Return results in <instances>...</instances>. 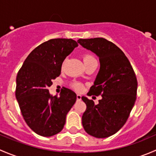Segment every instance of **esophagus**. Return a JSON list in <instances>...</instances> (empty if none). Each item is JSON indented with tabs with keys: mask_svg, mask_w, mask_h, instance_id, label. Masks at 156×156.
<instances>
[{
	"mask_svg": "<svg viewBox=\"0 0 156 156\" xmlns=\"http://www.w3.org/2000/svg\"><path fill=\"white\" fill-rule=\"evenodd\" d=\"M81 100V96L80 94H77V100L78 101H80Z\"/></svg>",
	"mask_w": 156,
	"mask_h": 156,
	"instance_id": "esophagus-1",
	"label": "esophagus"
}]
</instances>
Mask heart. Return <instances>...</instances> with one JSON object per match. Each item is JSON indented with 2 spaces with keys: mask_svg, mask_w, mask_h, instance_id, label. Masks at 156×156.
Wrapping results in <instances>:
<instances>
[{
  "mask_svg": "<svg viewBox=\"0 0 156 156\" xmlns=\"http://www.w3.org/2000/svg\"><path fill=\"white\" fill-rule=\"evenodd\" d=\"M82 58H83V61H84L85 65L86 64L89 63V62H92V61L96 60L95 58L94 57L93 55H91L90 53H87L83 54ZM72 87L77 91H82L83 90H84V85H83L81 82H79V81H74V82L72 84Z\"/></svg>",
  "mask_w": 156,
  "mask_h": 156,
  "instance_id": "heart-1",
  "label": "heart"
}]
</instances>
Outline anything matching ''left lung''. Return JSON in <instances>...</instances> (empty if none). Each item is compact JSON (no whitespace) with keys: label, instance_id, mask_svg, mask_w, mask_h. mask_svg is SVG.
Here are the masks:
<instances>
[{"label":"left lung","instance_id":"obj_1","mask_svg":"<svg viewBox=\"0 0 156 156\" xmlns=\"http://www.w3.org/2000/svg\"><path fill=\"white\" fill-rule=\"evenodd\" d=\"M78 43L99 56L100 69L89 96H101L97 105L82 97L87 108L82 125L88 134L105 138L126 123L136 99L137 80L130 61L120 48L103 37L79 39Z\"/></svg>","mask_w":156,"mask_h":156}]
</instances>
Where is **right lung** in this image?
Segmentation results:
<instances>
[{
  "mask_svg": "<svg viewBox=\"0 0 156 156\" xmlns=\"http://www.w3.org/2000/svg\"><path fill=\"white\" fill-rule=\"evenodd\" d=\"M78 46L72 39L55 38L34 48L16 76V97L22 115L30 128L42 136L59 133L77 95L64 87L60 96H50L48 87L59 76L64 59Z\"/></svg>",
  "mask_w": 156,
  "mask_h": 156,
  "instance_id": "obj_1",
  "label": "right lung"
}]
</instances>
